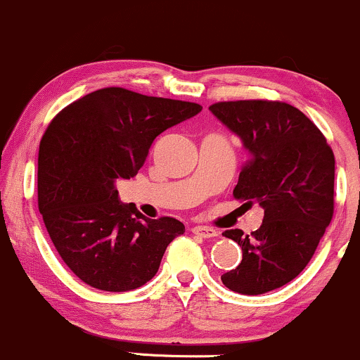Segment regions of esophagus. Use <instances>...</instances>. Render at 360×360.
<instances>
[{
  "label": "esophagus",
  "instance_id": "esophagus-1",
  "mask_svg": "<svg viewBox=\"0 0 360 360\" xmlns=\"http://www.w3.org/2000/svg\"><path fill=\"white\" fill-rule=\"evenodd\" d=\"M192 233L197 234V236H200V238H214V236H217L216 229L209 228V226H193Z\"/></svg>",
  "mask_w": 360,
  "mask_h": 360
}]
</instances>
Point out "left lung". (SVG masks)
I'll return each instance as SVG.
<instances>
[{
  "mask_svg": "<svg viewBox=\"0 0 360 360\" xmlns=\"http://www.w3.org/2000/svg\"><path fill=\"white\" fill-rule=\"evenodd\" d=\"M209 108L248 151L234 199L264 209L257 231L223 233L241 246L243 258L221 281L257 296L296 278L316 252L333 217L335 156L314 122L285 102L234 100Z\"/></svg>",
  "mask_w": 360,
  "mask_h": 360,
  "instance_id": "obj_1",
  "label": "left lung"
}]
</instances>
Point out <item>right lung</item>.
Returning <instances> with one entry per match:
<instances>
[{
    "instance_id": "1",
    "label": "right lung",
    "mask_w": 360,
    "mask_h": 360,
    "mask_svg": "<svg viewBox=\"0 0 360 360\" xmlns=\"http://www.w3.org/2000/svg\"><path fill=\"white\" fill-rule=\"evenodd\" d=\"M200 110L108 86L51 120L39 148V211L59 257L84 284L108 292L141 288L185 233L175 217L148 219L119 202L115 184L136 175L156 136Z\"/></svg>"
}]
</instances>
